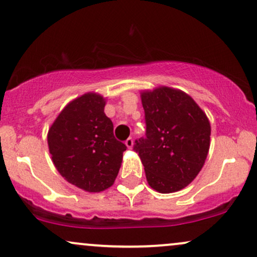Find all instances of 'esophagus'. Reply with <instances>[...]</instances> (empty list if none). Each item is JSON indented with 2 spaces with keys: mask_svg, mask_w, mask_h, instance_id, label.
<instances>
[{
  "mask_svg": "<svg viewBox=\"0 0 257 257\" xmlns=\"http://www.w3.org/2000/svg\"><path fill=\"white\" fill-rule=\"evenodd\" d=\"M133 145H134V141H133V139L132 138L126 139V140H125V146L128 147V149H132Z\"/></svg>",
  "mask_w": 257,
  "mask_h": 257,
  "instance_id": "1",
  "label": "esophagus"
}]
</instances>
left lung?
Instances as JSON below:
<instances>
[{"instance_id": "8db88e82", "label": "left lung", "mask_w": 257, "mask_h": 257, "mask_svg": "<svg viewBox=\"0 0 257 257\" xmlns=\"http://www.w3.org/2000/svg\"><path fill=\"white\" fill-rule=\"evenodd\" d=\"M146 138L134 150L144 164L149 185L159 193H173L196 179L210 147V122L185 91L162 87L141 90Z\"/></svg>"}]
</instances>
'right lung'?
<instances>
[{"label":"right lung","mask_w":257,"mask_h":257,"mask_svg":"<svg viewBox=\"0 0 257 257\" xmlns=\"http://www.w3.org/2000/svg\"><path fill=\"white\" fill-rule=\"evenodd\" d=\"M105 105L104 96L94 91L73 99L58 114L47 135L52 161L60 175L90 193L113 185L126 150L114 139Z\"/></svg>","instance_id":"1"}]
</instances>
